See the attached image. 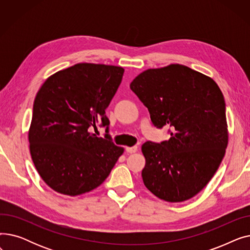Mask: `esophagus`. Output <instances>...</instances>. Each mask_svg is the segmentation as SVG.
Masks as SVG:
<instances>
[{
  "mask_svg": "<svg viewBox=\"0 0 250 250\" xmlns=\"http://www.w3.org/2000/svg\"><path fill=\"white\" fill-rule=\"evenodd\" d=\"M138 151V147L134 146V147H126L125 148V152L126 153H136Z\"/></svg>",
  "mask_w": 250,
  "mask_h": 250,
  "instance_id": "34e87169",
  "label": "esophagus"
}]
</instances>
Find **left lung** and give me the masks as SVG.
Listing matches in <instances>:
<instances>
[{
    "mask_svg": "<svg viewBox=\"0 0 250 250\" xmlns=\"http://www.w3.org/2000/svg\"><path fill=\"white\" fill-rule=\"evenodd\" d=\"M129 87L154 125L170 128L168 141L143 144L144 185L169 203L193 198L216 173L228 145L222 91L212 78L179 63L144 71Z\"/></svg>",
    "mask_w": 250,
    "mask_h": 250,
    "instance_id": "obj_1",
    "label": "left lung"
}]
</instances>
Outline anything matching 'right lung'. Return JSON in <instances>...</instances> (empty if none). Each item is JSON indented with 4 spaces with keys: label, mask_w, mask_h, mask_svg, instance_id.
Wrapping results in <instances>:
<instances>
[{
    "label": "right lung",
    "mask_w": 250,
    "mask_h": 250,
    "mask_svg": "<svg viewBox=\"0 0 250 250\" xmlns=\"http://www.w3.org/2000/svg\"><path fill=\"white\" fill-rule=\"evenodd\" d=\"M124 68L81 62L48 77L38 90L28 132L38 174L55 191L76 196L98 188L124 148L91 133L108 125L105 109L121 85ZM108 128V126H107Z\"/></svg>",
    "instance_id": "add662e5"
}]
</instances>
